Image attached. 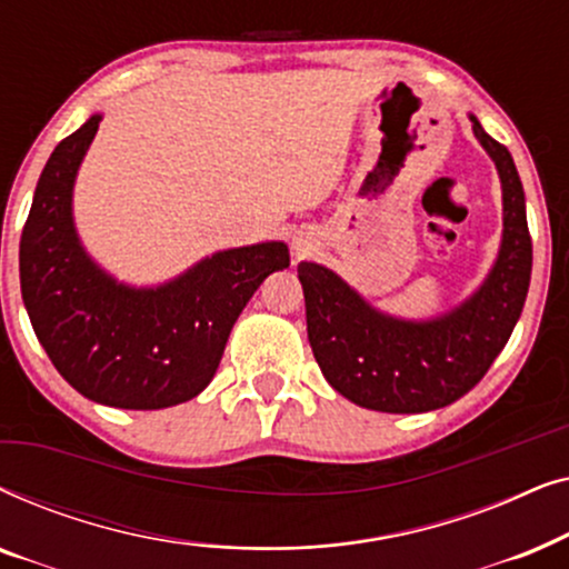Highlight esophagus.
<instances>
[{"label": "esophagus", "mask_w": 569, "mask_h": 569, "mask_svg": "<svg viewBox=\"0 0 569 569\" xmlns=\"http://www.w3.org/2000/svg\"><path fill=\"white\" fill-rule=\"evenodd\" d=\"M310 251V248L306 246V243H298V246H295V253H298V256H302V253H308Z\"/></svg>", "instance_id": "1"}]
</instances>
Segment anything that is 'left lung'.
I'll list each match as a JSON object with an SVG mask.
<instances>
[{
	"label": "left lung",
	"mask_w": 569,
	"mask_h": 569,
	"mask_svg": "<svg viewBox=\"0 0 569 569\" xmlns=\"http://www.w3.org/2000/svg\"><path fill=\"white\" fill-rule=\"evenodd\" d=\"M469 119L502 183V243L487 279L461 306L411 321L370 306L337 271L298 263L318 368L357 407L419 415L458 401L485 378L523 310L533 261L523 183L508 147L477 116Z\"/></svg>",
	"instance_id": "left-lung-1"
}]
</instances>
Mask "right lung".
I'll use <instances>...</instances> for the list:
<instances>
[{
  "mask_svg": "<svg viewBox=\"0 0 569 569\" xmlns=\"http://www.w3.org/2000/svg\"><path fill=\"white\" fill-rule=\"evenodd\" d=\"M103 113L61 139L38 178L20 238L22 302L53 368L84 399L166 409L199 396L271 271L290 267L282 240L217 251L183 274L134 287L108 274L74 228L77 170Z\"/></svg>",
  "mask_w": 569,
  "mask_h": 569,
  "instance_id": "1",
  "label": "right lung"
}]
</instances>
